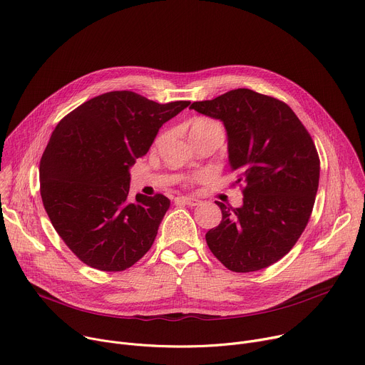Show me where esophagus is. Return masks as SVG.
Returning <instances> with one entry per match:
<instances>
[{
    "label": "esophagus",
    "mask_w": 365,
    "mask_h": 365,
    "mask_svg": "<svg viewBox=\"0 0 365 365\" xmlns=\"http://www.w3.org/2000/svg\"><path fill=\"white\" fill-rule=\"evenodd\" d=\"M177 203H181V205H187L190 207H194V206H198L201 201L198 198H194V197H187V195H181V197H177L175 198Z\"/></svg>",
    "instance_id": "1"
}]
</instances>
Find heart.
I'll return each instance as SVG.
<instances>
[{"instance_id": "heart-1", "label": "heart", "mask_w": 365, "mask_h": 365, "mask_svg": "<svg viewBox=\"0 0 365 365\" xmlns=\"http://www.w3.org/2000/svg\"><path fill=\"white\" fill-rule=\"evenodd\" d=\"M210 130H217L222 132V126L217 123V121L207 118V117H197L194 118L190 123V136L197 135V133H205V132H210Z\"/></svg>"}]
</instances>
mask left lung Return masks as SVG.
Returning a JSON list of instances; mask_svg holds the SVG:
<instances>
[{"instance_id": "8db88e82", "label": "left lung", "mask_w": 365, "mask_h": 365, "mask_svg": "<svg viewBox=\"0 0 365 365\" xmlns=\"http://www.w3.org/2000/svg\"><path fill=\"white\" fill-rule=\"evenodd\" d=\"M190 108L222 121L229 165L239 173L236 182L247 184L240 207L216 201L222 222L206 233L207 245L230 271L267 268L294 247L309 222L320 173L316 146L286 103L248 88Z\"/></svg>"}]
</instances>
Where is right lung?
Returning a JSON list of instances; mask_svg holds the SVG:
<instances>
[{
    "instance_id": "1",
    "label": "right lung",
    "mask_w": 365,
    "mask_h": 365,
    "mask_svg": "<svg viewBox=\"0 0 365 365\" xmlns=\"http://www.w3.org/2000/svg\"><path fill=\"white\" fill-rule=\"evenodd\" d=\"M188 106L111 91L59 121L40 160V194L55 230L84 264L123 271L150 250L170 200H130V168L162 125Z\"/></svg>"
}]
</instances>
